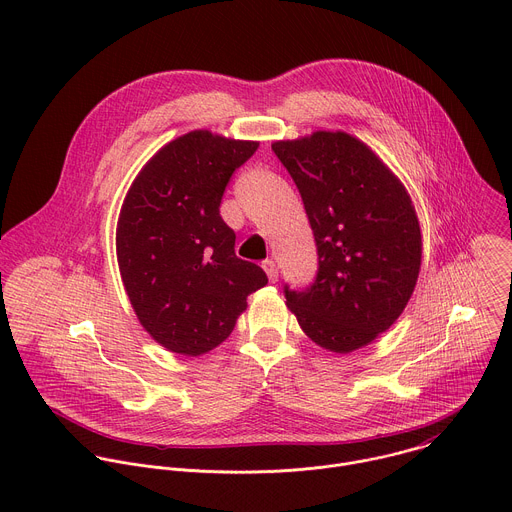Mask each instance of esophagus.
I'll return each mask as SVG.
<instances>
[{
  "label": "esophagus",
  "mask_w": 512,
  "mask_h": 512,
  "mask_svg": "<svg viewBox=\"0 0 512 512\" xmlns=\"http://www.w3.org/2000/svg\"><path fill=\"white\" fill-rule=\"evenodd\" d=\"M263 269H265V273H267L269 281H277L279 271H277V265H275V261H273V259H265V261H263Z\"/></svg>",
  "instance_id": "34e87169"
}]
</instances>
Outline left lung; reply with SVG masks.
Masks as SVG:
<instances>
[{"instance_id": "1", "label": "left lung", "mask_w": 512, "mask_h": 512, "mask_svg": "<svg viewBox=\"0 0 512 512\" xmlns=\"http://www.w3.org/2000/svg\"><path fill=\"white\" fill-rule=\"evenodd\" d=\"M294 178L318 247L316 281L285 300L318 346L352 352L403 314L421 267L411 196L383 160L350 133L314 131L273 141Z\"/></svg>"}]
</instances>
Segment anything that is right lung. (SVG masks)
Masks as SVG:
<instances>
[{"mask_svg":"<svg viewBox=\"0 0 512 512\" xmlns=\"http://www.w3.org/2000/svg\"><path fill=\"white\" fill-rule=\"evenodd\" d=\"M259 141L194 129L135 176L117 221V261L139 324L158 344L200 356L229 338L265 271L235 255L221 200Z\"/></svg>","mask_w":512,"mask_h":512,"instance_id":"1","label":"right lung"}]
</instances>
